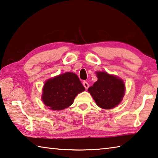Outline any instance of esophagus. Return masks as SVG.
I'll list each match as a JSON object with an SVG mask.
<instances>
[{
    "mask_svg": "<svg viewBox=\"0 0 158 158\" xmlns=\"http://www.w3.org/2000/svg\"><path fill=\"white\" fill-rule=\"evenodd\" d=\"M83 85H84V86L85 87V89H89V84H88V82H87V81H84V82H83Z\"/></svg>",
    "mask_w": 158,
    "mask_h": 158,
    "instance_id": "34e87169",
    "label": "esophagus"
}]
</instances>
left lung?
<instances>
[{
	"instance_id": "8db88e82",
	"label": "left lung",
	"mask_w": 158,
	"mask_h": 158,
	"mask_svg": "<svg viewBox=\"0 0 158 158\" xmlns=\"http://www.w3.org/2000/svg\"><path fill=\"white\" fill-rule=\"evenodd\" d=\"M98 81L88 89L100 108L111 109L122 101L125 85L123 80L106 72H96Z\"/></svg>"
}]
</instances>
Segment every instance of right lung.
<instances>
[{
  "mask_svg": "<svg viewBox=\"0 0 158 158\" xmlns=\"http://www.w3.org/2000/svg\"><path fill=\"white\" fill-rule=\"evenodd\" d=\"M84 90L76 74L65 73L47 80L42 89V100L52 110H63L70 106L76 96Z\"/></svg>",
  "mask_w": 158,
  "mask_h": 158,
  "instance_id": "obj_1",
  "label": "right lung"
}]
</instances>
